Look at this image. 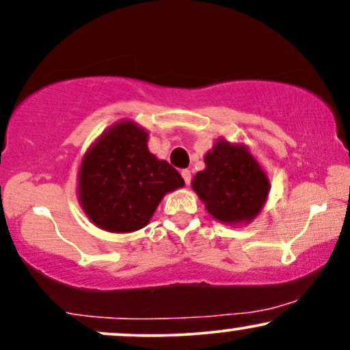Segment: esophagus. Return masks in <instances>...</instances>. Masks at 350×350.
<instances>
[{"label":"esophagus","instance_id":"34e87169","mask_svg":"<svg viewBox=\"0 0 350 350\" xmlns=\"http://www.w3.org/2000/svg\"><path fill=\"white\" fill-rule=\"evenodd\" d=\"M180 174H183L184 183H186L187 186H189V184H191V171H189V170H183V171H180Z\"/></svg>","mask_w":350,"mask_h":350}]
</instances>
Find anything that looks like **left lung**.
I'll return each instance as SVG.
<instances>
[{"mask_svg": "<svg viewBox=\"0 0 350 350\" xmlns=\"http://www.w3.org/2000/svg\"><path fill=\"white\" fill-rule=\"evenodd\" d=\"M206 170L192 179V189L207 212L222 224H248L260 214L270 180L245 144L219 139L207 152Z\"/></svg>", "mask_w": 350, "mask_h": 350, "instance_id": "left-lung-1", "label": "left lung"}]
</instances>
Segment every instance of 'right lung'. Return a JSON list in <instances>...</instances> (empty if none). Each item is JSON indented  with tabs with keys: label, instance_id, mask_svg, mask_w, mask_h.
Listing matches in <instances>:
<instances>
[{
	"label": "right lung",
	"instance_id": "1",
	"mask_svg": "<svg viewBox=\"0 0 350 350\" xmlns=\"http://www.w3.org/2000/svg\"><path fill=\"white\" fill-rule=\"evenodd\" d=\"M183 186L179 172L148 150L146 131L123 120L83 156L79 202L97 227L128 234L146 226L164 196Z\"/></svg>",
	"mask_w": 350,
	"mask_h": 350
}]
</instances>
